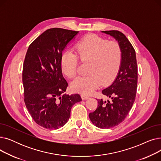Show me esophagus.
Returning a JSON list of instances; mask_svg holds the SVG:
<instances>
[{
  "mask_svg": "<svg viewBox=\"0 0 161 161\" xmlns=\"http://www.w3.org/2000/svg\"><path fill=\"white\" fill-rule=\"evenodd\" d=\"M81 98L83 100H87L89 98V97L87 96V95H81Z\"/></svg>",
  "mask_w": 161,
  "mask_h": 161,
  "instance_id": "1",
  "label": "esophagus"
}]
</instances>
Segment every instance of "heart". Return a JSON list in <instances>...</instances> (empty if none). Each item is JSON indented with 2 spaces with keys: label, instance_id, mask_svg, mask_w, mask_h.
<instances>
[{
  "label": "heart",
  "instance_id": "heart-1",
  "mask_svg": "<svg viewBox=\"0 0 161 161\" xmlns=\"http://www.w3.org/2000/svg\"><path fill=\"white\" fill-rule=\"evenodd\" d=\"M75 53L64 51L61 57L63 74L69 78L77 74L79 58L89 62L87 75L78 77L72 83L76 92L89 95L97 89L102 83H111L119 72L123 60V51L119 42L108 40L95 34L83 36L75 46Z\"/></svg>",
  "mask_w": 161,
  "mask_h": 161
}]
</instances>
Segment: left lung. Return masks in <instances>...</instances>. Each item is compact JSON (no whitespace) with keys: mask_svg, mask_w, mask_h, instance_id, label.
I'll return each mask as SVG.
<instances>
[{"mask_svg":"<svg viewBox=\"0 0 161 161\" xmlns=\"http://www.w3.org/2000/svg\"><path fill=\"white\" fill-rule=\"evenodd\" d=\"M102 32L113 36L120 44L123 60L115 80L102 91L111 101L97 99V108L90 113L89 117L97 127L109 129L123 122L132 108L137 90L138 69L135 50L124 34L118 31Z\"/></svg>","mask_w":161,"mask_h":161,"instance_id":"left-lung-1","label":"left lung"}]
</instances>
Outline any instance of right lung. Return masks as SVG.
Listing matches in <instances>:
<instances>
[{
  "label": "right lung",
  "instance_id": "obj_1",
  "mask_svg": "<svg viewBox=\"0 0 161 161\" xmlns=\"http://www.w3.org/2000/svg\"><path fill=\"white\" fill-rule=\"evenodd\" d=\"M78 31L61 28L46 30L34 40L25 55L23 69L24 101L32 119L47 129H58L69 119L72 106L81 101L79 94H63L61 57Z\"/></svg>",
  "mask_w": 161,
  "mask_h": 161
}]
</instances>
